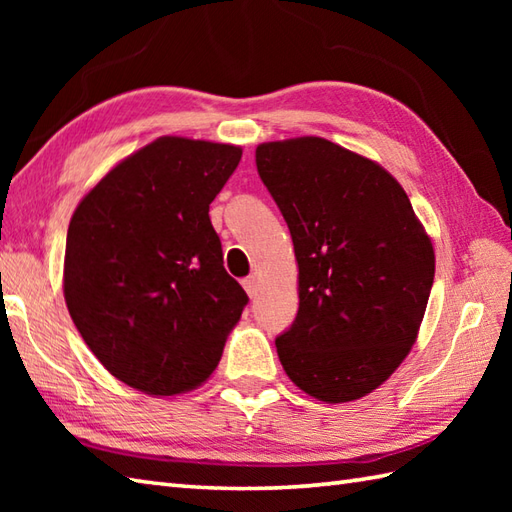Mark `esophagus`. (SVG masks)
Listing matches in <instances>:
<instances>
[{
	"mask_svg": "<svg viewBox=\"0 0 512 512\" xmlns=\"http://www.w3.org/2000/svg\"><path fill=\"white\" fill-rule=\"evenodd\" d=\"M242 286H244V290L248 292L250 299H257V288H259V284H257L255 277H246V279L242 281Z\"/></svg>",
	"mask_w": 512,
	"mask_h": 512,
	"instance_id": "esophagus-1",
	"label": "esophagus"
}]
</instances>
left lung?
Returning a JSON list of instances; mask_svg holds the SVG:
<instances>
[{"instance_id": "8db88e82", "label": "left lung", "mask_w": 512, "mask_h": 512, "mask_svg": "<svg viewBox=\"0 0 512 512\" xmlns=\"http://www.w3.org/2000/svg\"><path fill=\"white\" fill-rule=\"evenodd\" d=\"M290 228L299 310L275 345L292 383L323 402L383 385L416 343L436 255L394 176L325 138L255 149Z\"/></svg>"}]
</instances>
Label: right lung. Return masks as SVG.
<instances>
[{
  "label": "right lung",
  "instance_id": "obj_1",
  "mask_svg": "<svg viewBox=\"0 0 512 512\" xmlns=\"http://www.w3.org/2000/svg\"><path fill=\"white\" fill-rule=\"evenodd\" d=\"M242 149L162 136L85 195L65 242L70 317L103 367L151 396L204 383L248 297L224 270L209 204Z\"/></svg>",
  "mask_w": 512,
  "mask_h": 512
}]
</instances>
